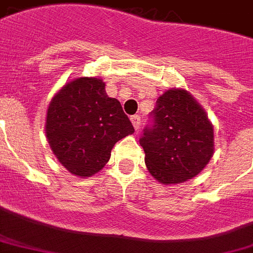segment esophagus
Returning a JSON list of instances; mask_svg holds the SVG:
<instances>
[{"label":"esophagus","instance_id":"1","mask_svg":"<svg viewBox=\"0 0 253 253\" xmlns=\"http://www.w3.org/2000/svg\"><path fill=\"white\" fill-rule=\"evenodd\" d=\"M131 123H132V126H134L135 130H139L140 123H142L139 115H132V117H131Z\"/></svg>","mask_w":253,"mask_h":253}]
</instances>
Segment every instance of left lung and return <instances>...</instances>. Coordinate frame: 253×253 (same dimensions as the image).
<instances>
[{"mask_svg":"<svg viewBox=\"0 0 253 253\" xmlns=\"http://www.w3.org/2000/svg\"><path fill=\"white\" fill-rule=\"evenodd\" d=\"M151 117L139 140L150 173L163 184L196 176L213 155V126L202 106L187 90L169 88Z\"/></svg>","mask_w":253,"mask_h":253,"instance_id":"left-lung-1","label":"left lung"}]
</instances>
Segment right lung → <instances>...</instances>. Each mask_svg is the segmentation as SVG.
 Masks as SVG:
<instances>
[{"label": "right lung", "mask_w": 253, "mask_h": 253, "mask_svg": "<svg viewBox=\"0 0 253 253\" xmlns=\"http://www.w3.org/2000/svg\"><path fill=\"white\" fill-rule=\"evenodd\" d=\"M101 78L71 81L53 96L46 114V138L59 163L73 175L101 171L118 140L134 132L121 102L106 94Z\"/></svg>", "instance_id": "add662e5"}]
</instances>
